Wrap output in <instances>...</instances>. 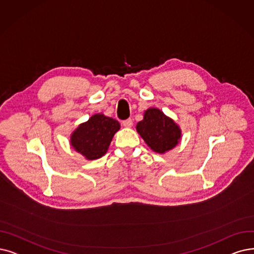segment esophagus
Here are the masks:
<instances>
[{
    "label": "esophagus",
    "mask_w": 254,
    "mask_h": 254,
    "mask_svg": "<svg viewBox=\"0 0 254 254\" xmlns=\"http://www.w3.org/2000/svg\"><path fill=\"white\" fill-rule=\"evenodd\" d=\"M122 124H123V126L126 128H130L133 125V121L131 119H127V120H124L123 122H122Z\"/></svg>",
    "instance_id": "esophagus-1"
}]
</instances>
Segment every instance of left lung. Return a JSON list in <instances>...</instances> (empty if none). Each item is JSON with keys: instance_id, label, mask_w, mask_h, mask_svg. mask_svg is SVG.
<instances>
[{"instance_id": "obj_1", "label": "left lung", "mask_w": 254, "mask_h": 254, "mask_svg": "<svg viewBox=\"0 0 254 254\" xmlns=\"http://www.w3.org/2000/svg\"><path fill=\"white\" fill-rule=\"evenodd\" d=\"M136 131L157 153H165L173 149L181 137L178 125L157 108H149L145 111L144 120L137 123Z\"/></svg>"}]
</instances>
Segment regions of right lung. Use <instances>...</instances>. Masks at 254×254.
I'll use <instances>...</instances> for the list:
<instances>
[{
    "label": "right lung",
    "mask_w": 254,
    "mask_h": 254,
    "mask_svg": "<svg viewBox=\"0 0 254 254\" xmlns=\"http://www.w3.org/2000/svg\"><path fill=\"white\" fill-rule=\"evenodd\" d=\"M119 129L120 123L117 120L97 114L74 131L70 145L86 159H97L106 153Z\"/></svg>",
    "instance_id": "right-lung-1"
}]
</instances>
